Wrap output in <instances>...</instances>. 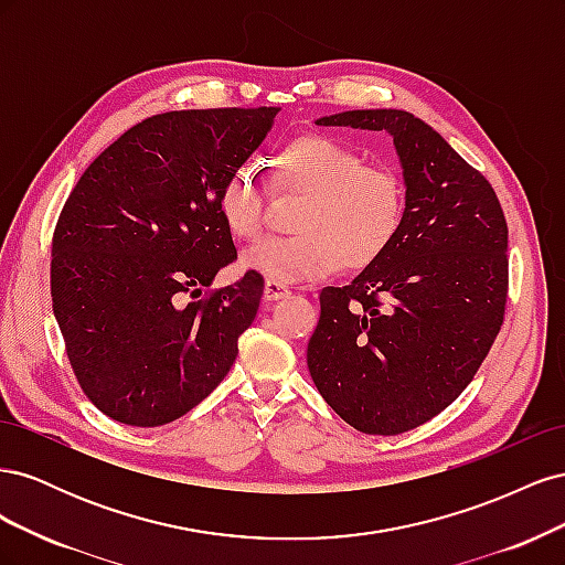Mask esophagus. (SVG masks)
<instances>
[{
    "mask_svg": "<svg viewBox=\"0 0 565 565\" xmlns=\"http://www.w3.org/2000/svg\"><path fill=\"white\" fill-rule=\"evenodd\" d=\"M289 295V287L278 282V280H266L264 282V299L266 301H278V299H285Z\"/></svg>",
    "mask_w": 565,
    "mask_h": 565,
    "instance_id": "esophagus-1",
    "label": "esophagus"
}]
</instances>
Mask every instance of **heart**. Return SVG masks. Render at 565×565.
Wrapping results in <instances>:
<instances>
[{
	"mask_svg": "<svg viewBox=\"0 0 565 565\" xmlns=\"http://www.w3.org/2000/svg\"><path fill=\"white\" fill-rule=\"evenodd\" d=\"M273 185L309 195L297 235L266 237L243 254V268L278 282L328 278L341 266L363 270L396 241L405 216V188L388 167H372L332 136L306 134L276 158ZM218 214L237 241H254L264 226V188L241 167L218 193Z\"/></svg>",
	"mask_w": 565,
	"mask_h": 565,
	"instance_id": "obj_1",
	"label": "heart"
}]
</instances>
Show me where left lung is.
<instances>
[{"mask_svg": "<svg viewBox=\"0 0 565 565\" xmlns=\"http://www.w3.org/2000/svg\"><path fill=\"white\" fill-rule=\"evenodd\" d=\"M320 127L386 131L405 216L380 262L324 287L306 363L353 429L396 436L446 409L486 361L507 303V221L492 185L419 117L347 110Z\"/></svg>", "mask_w": 565, "mask_h": 565, "instance_id": "obj_1", "label": "left lung"}]
</instances>
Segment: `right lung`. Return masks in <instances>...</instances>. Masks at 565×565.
<instances>
[{
    "mask_svg": "<svg viewBox=\"0 0 565 565\" xmlns=\"http://www.w3.org/2000/svg\"><path fill=\"white\" fill-rule=\"evenodd\" d=\"M278 113L152 115L100 152L65 200L51 301L82 391L110 419L169 424L228 374L264 280L249 270L195 297L237 259L218 193Z\"/></svg>",
    "mask_w": 565,
    "mask_h": 565,
    "instance_id": "right-lung-1",
    "label": "right lung"
}]
</instances>
